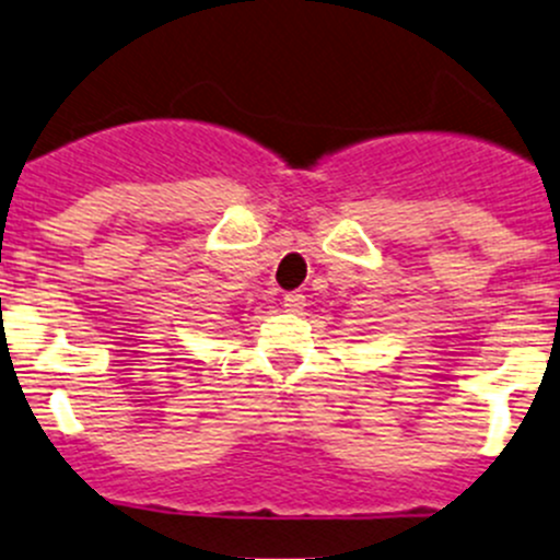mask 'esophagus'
Returning <instances> with one entry per match:
<instances>
[{"mask_svg": "<svg viewBox=\"0 0 560 560\" xmlns=\"http://www.w3.org/2000/svg\"><path fill=\"white\" fill-rule=\"evenodd\" d=\"M282 307H285L288 313H302V310H304V293H299V291L285 293V296H282Z\"/></svg>", "mask_w": 560, "mask_h": 560, "instance_id": "obj_1", "label": "esophagus"}]
</instances>
